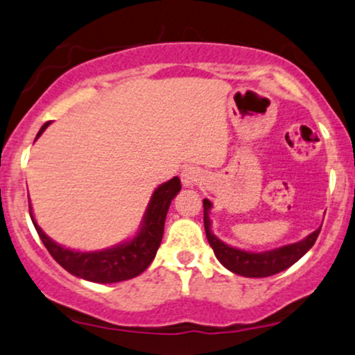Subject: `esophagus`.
Returning <instances> with one entry per match:
<instances>
[{
  "instance_id": "1",
  "label": "esophagus",
  "mask_w": 355,
  "mask_h": 355,
  "mask_svg": "<svg viewBox=\"0 0 355 355\" xmlns=\"http://www.w3.org/2000/svg\"><path fill=\"white\" fill-rule=\"evenodd\" d=\"M181 181L184 187H194L202 181V173L194 166H189L181 173Z\"/></svg>"
}]
</instances>
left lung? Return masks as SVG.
<instances>
[{"label":"left lung","instance_id":"obj_1","mask_svg":"<svg viewBox=\"0 0 355 355\" xmlns=\"http://www.w3.org/2000/svg\"><path fill=\"white\" fill-rule=\"evenodd\" d=\"M211 209L210 200L204 199V227L205 234L209 239L211 250H214L217 259L232 272L245 277H269V275L279 274L282 270L288 269L300 259L303 254H306L308 250L315 245L316 238L321 232V227L315 230L311 234H308L305 239L292 245H285L277 250H270L264 252H252L238 250V248L228 246L222 239H218L210 230V217L209 211Z\"/></svg>","mask_w":355,"mask_h":355}]
</instances>
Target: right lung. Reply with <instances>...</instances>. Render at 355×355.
<instances>
[{"label":"right lung","mask_w":355,"mask_h":355,"mask_svg":"<svg viewBox=\"0 0 355 355\" xmlns=\"http://www.w3.org/2000/svg\"><path fill=\"white\" fill-rule=\"evenodd\" d=\"M49 123L50 122H45L40 127L35 140L42 135ZM179 191H181V181H179L178 176L156 187L150 199V204L146 207L141 227L135 236L122 243V245L107 248V250L103 251H75L68 250L65 246H60L37 225L31 204L29 214L44 246L47 248V251L63 269L76 275V277L89 280V282L114 284L137 277L155 259L161 239H163L164 220H166L168 209Z\"/></svg>","instance_id":"right-lung-1"}]
</instances>
